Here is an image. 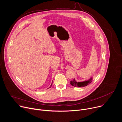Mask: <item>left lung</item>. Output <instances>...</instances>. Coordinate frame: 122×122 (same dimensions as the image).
Wrapping results in <instances>:
<instances>
[{
  "instance_id": "1",
  "label": "left lung",
  "mask_w": 122,
  "mask_h": 122,
  "mask_svg": "<svg viewBox=\"0 0 122 122\" xmlns=\"http://www.w3.org/2000/svg\"><path fill=\"white\" fill-rule=\"evenodd\" d=\"M92 78H91L90 79L85 81H81V82H77L76 81L75 79H73V80L71 81L70 82L71 84L74 87H84L86 85L89 84L90 83H91L92 81Z\"/></svg>"
}]
</instances>
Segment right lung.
<instances>
[{
	"label": "right lung",
	"mask_w": 122,
	"mask_h": 122,
	"mask_svg": "<svg viewBox=\"0 0 122 122\" xmlns=\"http://www.w3.org/2000/svg\"><path fill=\"white\" fill-rule=\"evenodd\" d=\"M52 83L51 84V86L49 87V88H51V85H52Z\"/></svg>",
	"instance_id": "obj_1"
}]
</instances>
